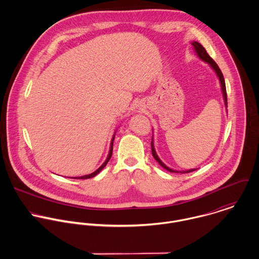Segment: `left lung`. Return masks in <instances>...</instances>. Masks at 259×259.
Returning a JSON list of instances; mask_svg holds the SVG:
<instances>
[{
    "mask_svg": "<svg viewBox=\"0 0 259 259\" xmlns=\"http://www.w3.org/2000/svg\"><path fill=\"white\" fill-rule=\"evenodd\" d=\"M192 44V46L194 47V50H195V52L196 54L198 55V57L201 59V60H203L204 62H206L208 63L211 67H212V69L215 71V73L217 74V76H218V78H219V81H220V84H221V89H222V94H223V99H224V102H225V106L227 107V94H226V87H225V81H224V77H223V74H222V72H221V70L219 69V67H218V65L214 62V60L208 55V53L206 52V50L204 49V47L200 44V43H198V42H192L191 43ZM151 149H152V155L153 157L155 158L156 161L163 167V168H165L166 170H168L169 172H173V173H189V172H192V171H195L196 169H190V170H186V171H177V170H173V169H171V168H169V167H167L160 159H159V157L157 156L156 154L155 149H154V144H153V140L151 141Z\"/></svg>",
    "mask_w": 259,
    "mask_h": 259,
    "instance_id": "1",
    "label": "left lung"
}]
</instances>
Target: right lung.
<instances>
[{
  "label": "right lung",
  "instance_id": "right-lung-1",
  "mask_svg": "<svg viewBox=\"0 0 259 259\" xmlns=\"http://www.w3.org/2000/svg\"><path fill=\"white\" fill-rule=\"evenodd\" d=\"M114 138H115V135L113 136V138H112V141H111V145H110V150H109V154H108V157H107V159H106V161L104 162L103 164L95 171V172H93V173H91V174H88V175H84V176H81V177H75V178H77V179H88V178H93L94 176H96L102 169H103L104 167L106 166V164L108 163V161L110 160V158H111V156H112V153H113V141H114Z\"/></svg>",
  "mask_w": 259,
  "mask_h": 259
}]
</instances>
